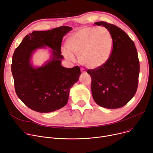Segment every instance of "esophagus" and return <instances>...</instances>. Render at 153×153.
<instances>
[{
	"label": "esophagus",
	"instance_id": "obj_1",
	"mask_svg": "<svg viewBox=\"0 0 153 153\" xmlns=\"http://www.w3.org/2000/svg\"><path fill=\"white\" fill-rule=\"evenodd\" d=\"M81 71H82V73H83V74H86V71L83 68H81Z\"/></svg>",
	"mask_w": 153,
	"mask_h": 153
}]
</instances>
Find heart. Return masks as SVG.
Here are the masks:
<instances>
[{
  "label": "heart",
  "instance_id": "b5f03b06",
  "mask_svg": "<svg viewBox=\"0 0 153 153\" xmlns=\"http://www.w3.org/2000/svg\"><path fill=\"white\" fill-rule=\"evenodd\" d=\"M114 38L105 28L86 27L71 34L66 42L67 50L63 52L72 59V53L78 56L79 62L89 68H100L111 57L114 49Z\"/></svg>",
  "mask_w": 153,
  "mask_h": 153
}]
</instances>
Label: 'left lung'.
Returning <instances> with one entry per match:
<instances>
[{"mask_svg":"<svg viewBox=\"0 0 153 153\" xmlns=\"http://www.w3.org/2000/svg\"><path fill=\"white\" fill-rule=\"evenodd\" d=\"M109 30L114 38L111 59L100 68L88 70L91 76V91L97 104L107 109L126 105L135 94L138 85L140 62L134 42L117 26L105 22L94 23Z\"/></svg>","mask_w":153,"mask_h":153,"instance_id":"obj_1","label":"left lung"}]
</instances>
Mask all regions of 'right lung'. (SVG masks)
<instances>
[{"label": "right lung", "mask_w": 153, "mask_h": 153, "mask_svg": "<svg viewBox=\"0 0 153 153\" xmlns=\"http://www.w3.org/2000/svg\"><path fill=\"white\" fill-rule=\"evenodd\" d=\"M71 27L60 26L48 31H33L27 34L14 51L12 73L16 95L30 109L48 113L64 107L68 100L70 89L81 74L79 66L67 68L61 65V44ZM51 47V60L38 69L29 63L33 51Z\"/></svg>", "instance_id": "add662e5"}]
</instances>
